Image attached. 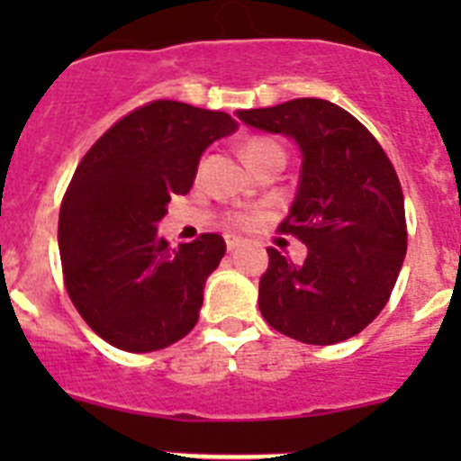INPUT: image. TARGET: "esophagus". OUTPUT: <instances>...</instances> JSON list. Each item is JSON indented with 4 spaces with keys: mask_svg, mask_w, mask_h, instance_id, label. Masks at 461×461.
I'll use <instances>...</instances> for the list:
<instances>
[{
    "mask_svg": "<svg viewBox=\"0 0 461 461\" xmlns=\"http://www.w3.org/2000/svg\"><path fill=\"white\" fill-rule=\"evenodd\" d=\"M240 244H242V240H238V238H226V249L228 251H235L240 247Z\"/></svg>",
    "mask_w": 461,
    "mask_h": 461,
    "instance_id": "obj_1",
    "label": "esophagus"
}]
</instances>
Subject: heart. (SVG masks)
<instances>
[{
	"label": "heart",
	"mask_w": 461,
	"mask_h": 461,
	"mask_svg": "<svg viewBox=\"0 0 461 461\" xmlns=\"http://www.w3.org/2000/svg\"><path fill=\"white\" fill-rule=\"evenodd\" d=\"M242 157L251 168L258 170L266 164H270V161H284V158H286V152H284L281 142L275 140V138L251 136L244 140ZM228 223H230V226H247V223H249V217L235 212V214H228Z\"/></svg>",
	"instance_id": "1"
}]
</instances>
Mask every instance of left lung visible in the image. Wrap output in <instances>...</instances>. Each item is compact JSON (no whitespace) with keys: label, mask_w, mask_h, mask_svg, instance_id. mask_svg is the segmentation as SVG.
I'll return each mask as SVG.
<instances>
[{"label":"left lung","mask_w":461,"mask_h":461,"mask_svg":"<svg viewBox=\"0 0 461 461\" xmlns=\"http://www.w3.org/2000/svg\"><path fill=\"white\" fill-rule=\"evenodd\" d=\"M244 124L295 138L303 170L279 230L307 244L295 266L275 247L258 284L263 319L304 344L356 337L376 319L406 256L402 185L376 138L325 99L238 110Z\"/></svg>","instance_id":"1"}]
</instances>
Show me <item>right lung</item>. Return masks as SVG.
<instances>
[{"mask_svg":"<svg viewBox=\"0 0 461 461\" xmlns=\"http://www.w3.org/2000/svg\"><path fill=\"white\" fill-rule=\"evenodd\" d=\"M238 129L219 110L149 101L110 126L73 173L59 210L64 286L85 323L129 353L180 341L226 254L217 233L170 249L157 235L173 194H189L201 154Z\"/></svg>","mask_w":461,"mask_h":461,"instance_id":"add662e5","label":"right lung"}]
</instances>
